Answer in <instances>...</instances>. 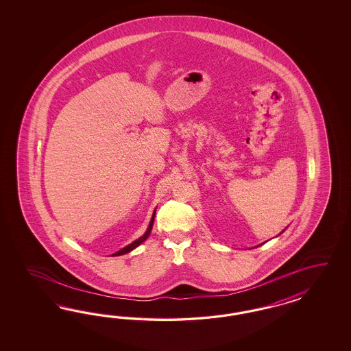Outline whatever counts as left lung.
<instances>
[{"label":"left lung","instance_id":"left-lung-1","mask_svg":"<svg viewBox=\"0 0 351 351\" xmlns=\"http://www.w3.org/2000/svg\"><path fill=\"white\" fill-rule=\"evenodd\" d=\"M283 232H285V230H283ZM283 232H282V233H283ZM264 243H265V242H264Z\"/></svg>","mask_w":351,"mask_h":351}]
</instances>
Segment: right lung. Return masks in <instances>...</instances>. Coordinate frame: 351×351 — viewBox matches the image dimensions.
<instances>
[{"label":"right lung","instance_id":"obj_1","mask_svg":"<svg viewBox=\"0 0 351 351\" xmlns=\"http://www.w3.org/2000/svg\"><path fill=\"white\" fill-rule=\"evenodd\" d=\"M154 217H156V208H154V211H153V215H152V219H150V223L148 225V229H147V232L143 234L140 238H138L136 241H134L132 243H130V245H126V247H123L122 250H119L117 251L116 254H113L112 256H121L125 255V254H128V252H131L132 250H135L136 247L141 245L144 241H147L148 239L149 235H150V232H152V228H153V223H154Z\"/></svg>","mask_w":351,"mask_h":351}]
</instances>
